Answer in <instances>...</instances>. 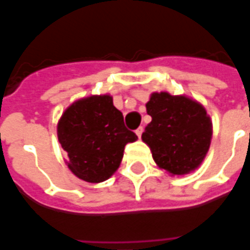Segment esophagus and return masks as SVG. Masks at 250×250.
Returning <instances> with one entry per match:
<instances>
[{"label":"esophagus","mask_w":250,"mask_h":250,"mask_svg":"<svg viewBox=\"0 0 250 250\" xmlns=\"http://www.w3.org/2000/svg\"><path fill=\"white\" fill-rule=\"evenodd\" d=\"M135 134L138 135V138H141L142 134H143V127H138L135 130Z\"/></svg>","instance_id":"1"}]
</instances>
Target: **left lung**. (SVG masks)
Masks as SVG:
<instances>
[{"mask_svg":"<svg viewBox=\"0 0 250 250\" xmlns=\"http://www.w3.org/2000/svg\"><path fill=\"white\" fill-rule=\"evenodd\" d=\"M146 108L152 120L142 139L158 166L175 175L198 167L211 141V123L204 107L186 96L155 92Z\"/></svg>","mask_w":250,"mask_h":250,"instance_id":"obj_1","label":"left lung"}]
</instances>
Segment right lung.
Returning <instances> with one entry per match:
<instances>
[{
	"label": "right lung",
	"instance_id": "1",
	"mask_svg": "<svg viewBox=\"0 0 250 250\" xmlns=\"http://www.w3.org/2000/svg\"><path fill=\"white\" fill-rule=\"evenodd\" d=\"M57 136L68 154V167L91 184L108 179L119 167L125 145L138 139L108 95L89 96L68 107Z\"/></svg>",
	"mask_w": 250,
	"mask_h": 250
}]
</instances>
